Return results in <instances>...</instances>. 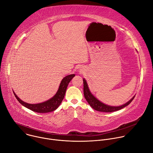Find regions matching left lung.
I'll list each match as a JSON object with an SVG mask.
<instances>
[{
  "instance_id": "1",
  "label": "left lung",
  "mask_w": 153,
  "mask_h": 153,
  "mask_svg": "<svg viewBox=\"0 0 153 153\" xmlns=\"http://www.w3.org/2000/svg\"><path fill=\"white\" fill-rule=\"evenodd\" d=\"M83 93L84 96L86 101L88 102L89 105L93 108L95 110L100 111V112H105V113H111L113 111H116L118 110H121V109L123 108L124 107L128 105L132 100L134 99V96H133L131 99L128 102L125 103L123 105H122L120 106H110L108 105L103 102L99 100L90 91L89 87L87 83L86 80L83 78Z\"/></svg>"
}]
</instances>
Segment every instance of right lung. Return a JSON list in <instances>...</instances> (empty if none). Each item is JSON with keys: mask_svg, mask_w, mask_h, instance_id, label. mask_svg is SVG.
<instances>
[{"mask_svg": "<svg viewBox=\"0 0 153 153\" xmlns=\"http://www.w3.org/2000/svg\"><path fill=\"white\" fill-rule=\"evenodd\" d=\"M74 76L75 74H73L68 75L67 76H65L64 78H63L56 94L49 100L42 103L31 104L25 102L23 100L20 99V98L18 97V96L16 94V93L14 91L13 93L15 97L19 102V103H21L23 106H25L26 108L30 109L31 111L40 113H46L52 112L56 110L62 103L64 98L65 93H66L67 86L70 82Z\"/></svg>", "mask_w": 153, "mask_h": 153, "instance_id": "right-lung-1", "label": "right lung"}]
</instances>
